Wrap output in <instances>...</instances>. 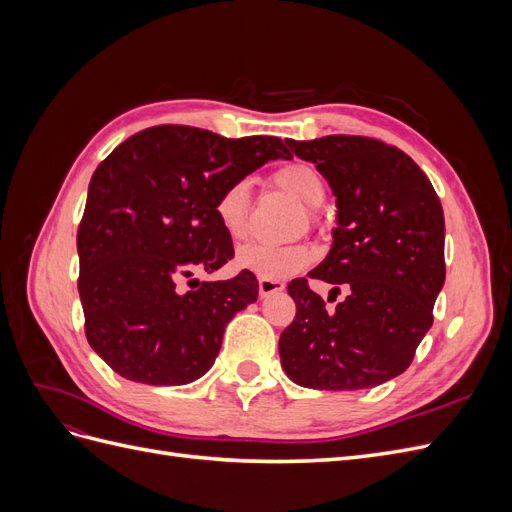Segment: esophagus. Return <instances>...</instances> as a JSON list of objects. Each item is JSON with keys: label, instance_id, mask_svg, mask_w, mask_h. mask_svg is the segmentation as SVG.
Instances as JSON below:
<instances>
[{"label": "esophagus", "instance_id": "esophagus-1", "mask_svg": "<svg viewBox=\"0 0 512 512\" xmlns=\"http://www.w3.org/2000/svg\"><path fill=\"white\" fill-rule=\"evenodd\" d=\"M284 288H286V284L282 280H267V277H260V280H258V294L262 299L269 297V294L282 292Z\"/></svg>", "mask_w": 512, "mask_h": 512}]
</instances>
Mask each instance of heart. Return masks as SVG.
<instances>
[{"label": "heart", "mask_w": 512, "mask_h": 512, "mask_svg": "<svg viewBox=\"0 0 512 512\" xmlns=\"http://www.w3.org/2000/svg\"><path fill=\"white\" fill-rule=\"evenodd\" d=\"M280 190L290 194L307 211L322 207L327 196V185L314 166L294 162L282 166L273 175ZM247 209H250V183L235 181L218 196L215 218L230 239H241L247 232ZM309 252L301 245H271V243H247L237 252V267L256 273L267 280L288 277L307 267Z\"/></svg>", "instance_id": "obj_1"}]
</instances>
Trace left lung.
Masks as SVG:
<instances>
[{"mask_svg": "<svg viewBox=\"0 0 512 512\" xmlns=\"http://www.w3.org/2000/svg\"><path fill=\"white\" fill-rule=\"evenodd\" d=\"M286 145L316 164L337 207L331 250L309 277L348 297L329 312L305 277L288 284L297 316L280 337L282 367L305 389H371L404 374L431 329L446 277L440 198L410 156L374 138Z\"/></svg>", "mask_w": 512, "mask_h": 512, "instance_id": "left-lung-1", "label": "left lung"}]
</instances>
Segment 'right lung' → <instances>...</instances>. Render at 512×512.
Returning <instances> with one entry per match:
<instances>
[{
  "mask_svg": "<svg viewBox=\"0 0 512 512\" xmlns=\"http://www.w3.org/2000/svg\"><path fill=\"white\" fill-rule=\"evenodd\" d=\"M290 160L280 138H224L158 126L113 149L89 181L76 235L89 346L119 376L188 384L205 376L226 324L258 297V280L178 284L235 256L215 218L218 196L269 160Z\"/></svg>",
  "mask_w": 512,
  "mask_h": 512,
  "instance_id": "1",
  "label": "right lung"
}]
</instances>
